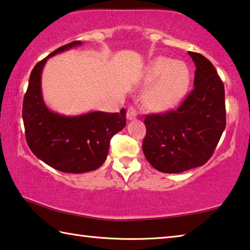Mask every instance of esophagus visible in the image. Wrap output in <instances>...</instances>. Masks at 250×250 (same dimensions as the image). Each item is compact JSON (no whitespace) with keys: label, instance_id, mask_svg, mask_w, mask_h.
<instances>
[{"label":"esophagus","instance_id":"34e87169","mask_svg":"<svg viewBox=\"0 0 250 250\" xmlns=\"http://www.w3.org/2000/svg\"><path fill=\"white\" fill-rule=\"evenodd\" d=\"M138 116V110L137 108L134 107H130L128 109V112H126V118H128L129 120H133L135 117Z\"/></svg>","mask_w":250,"mask_h":250}]
</instances>
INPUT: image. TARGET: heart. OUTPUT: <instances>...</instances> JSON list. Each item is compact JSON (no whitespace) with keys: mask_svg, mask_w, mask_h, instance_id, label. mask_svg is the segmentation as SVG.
Returning a JSON list of instances; mask_svg holds the SVG:
<instances>
[{"mask_svg":"<svg viewBox=\"0 0 250 250\" xmlns=\"http://www.w3.org/2000/svg\"><path fill=\"white\" fill-rule=\"evenodd\" d=\"M189 79V70L184 62L167 57L155 58L146 75V83H155L146 96L149 107L158 111L174 107L188 91Z\"/></svg>","mask_w":250,"mask_h":250,"instance_id":"b5f03b06","label":"heart"}]
</instances>
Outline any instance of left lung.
<instances>
[{"label":"left lung","mask_w":250,"mask_h":250,"mask_svg":"<svg viewBox=\"0 0 250 250\" xmlns=\"http://www.w3.org/2000/svg\"><path fill=\"white\" fill-rule=\"evenodd\" d=\"M195 62L194 88L175 110L146 115L142 150L155 170L181 173L213 155L226 126L225 89L213 64L188 52Z\"/></svg>","instance_id":"obj_1"}]
</instances>
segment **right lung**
Segmentation results:
<instances>
[{
    "instance_id": "1",
    "label": "right lung",
    "mask_w": 250,
    "mask_h": 250,
    "mask_svg": "<svg viewBox=\"0 0 250 250\" xmlns=\"http://www.w3.org/2000/svg\"><path fill=\"white\" fill-rule=\"evenodd\" d=\"M82 45L71 42L37 62L23 100V122L29 149L49 167L65 173L97 170L107 159L110 140L125 126V109L66 117L50 111L42 96V70L49 57Z\"/></svg>"
}]
</instances>
